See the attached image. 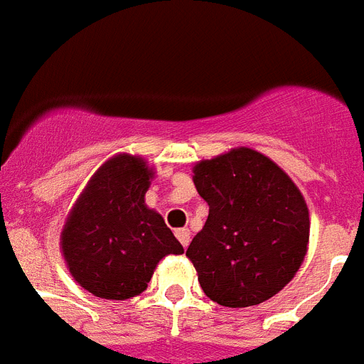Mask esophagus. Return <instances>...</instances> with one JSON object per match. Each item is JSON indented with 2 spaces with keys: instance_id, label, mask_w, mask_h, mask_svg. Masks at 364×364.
Segmentation results:
<instances>
[{
  "instance_id": "1",
  "label": "esophagus",
  "mask_w": 364,
  "mask_h": 364,
  "mask_svg": "<svg viewBox=\"0 0 364 364\" xmlns=\"http://www.w3.org/2000/svg\"><path fill=\"white\" fill-rule=\"evenodd\" d=\"M176 236L177 240L181 242L183 247L187 249L188 243H191V232H188V228H179V230H176Z\"/></svg>"
}]
</instances>
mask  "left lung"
Masks as SVG:
<instances>
[{
    "instance_id": "obj_1",
    "label": "left lung",
    "mask_w": 364,
    "mask_h": 364,
    "mask_svg": "<svg viewBox=\"0 0 364 364\" xmlns=\"http://www.w3.org/2000/svg\"><path fill=\"white\" fill-rule=\"evenodd\" d=\"M210 205L187 249L205 296L228 308L257 306L299 272L310 242V211L293 179L249 147L230 149L193 168Z\"/></svg>"
}]
</instances>
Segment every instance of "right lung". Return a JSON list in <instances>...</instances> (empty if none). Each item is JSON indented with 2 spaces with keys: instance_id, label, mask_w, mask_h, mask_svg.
<instances>
[{
  "instance_id": "1",
  "label": "right lung",
  "mask_w": 364,
  "mask_h": 364,
  "mask_svg": "<svg viewBox=\"0 0 364 364\" xmlns=\"http://www.w3.org/2000/svg\"><path fill=\"white\" fill-rule=\"evenodd\" d=\"M153 177L145 159L115 154L94 171L65 217L60 249L73 279L94 296H137L160 260L183 253L162 215L145 204Z\"/></svg>"
}]
</instances>
